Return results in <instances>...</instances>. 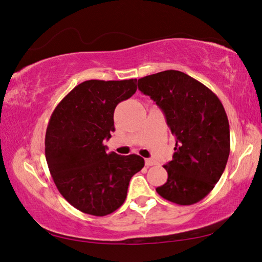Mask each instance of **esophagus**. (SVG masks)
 <instances>
[{
	"instance_id": "1",
	"label": "esophagus",
	"mask_w": 262,
	"mask_h": 262,
	"mask_svg": "<svg viewBox=\"0 0 262 262\" xmlns=\"http://www.w3.org/2000/svg\"><path fill=\"white\" fill-rule=\"evenodd\" d=\"M157 163L154 159H145V166H147V167H150V166H154Z\"/></svg>"
}]
</instances>
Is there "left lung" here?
Segmentation results:
<instances>
[{"mask_svg":"<svg viewBox=\"0 0 262 262\" xmlns=\"http://www.w3.org/2000/svg\"><path fill=\"white\" fill-rule=\"evenodd\" d=\"M139 89L165 113L175 137L167 182L156 191L179 205H192L215 187L230 152L229 121L220 99L196 79L175 70L146 75Z\"/></svg>","mask_w":262,"mask_h":262,"instance_id":"obj_1","label":"left lung"}]
</instances>
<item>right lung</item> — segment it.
Wrapping results in <instances>:
<instances>
[{
    "instance_id": "1",
    "label": "right lung",
    "mask_w": 262,
    "mask_h": 262,
    "mask_svg": "<svg viewBox=\"0 0 262 262\" xmlns=\"http://www.w3.org/2000/svg\"><path fill=\"white\" fill-rule=\"evenodd\" d=\"M136 79L88 80L74 87L52 112L46 132V159L57 189L71 205L104 216L120 207L129 181L144 167L137 155L106 154L119 103L136 92Z\"/></svg>"
}]
</instances>
